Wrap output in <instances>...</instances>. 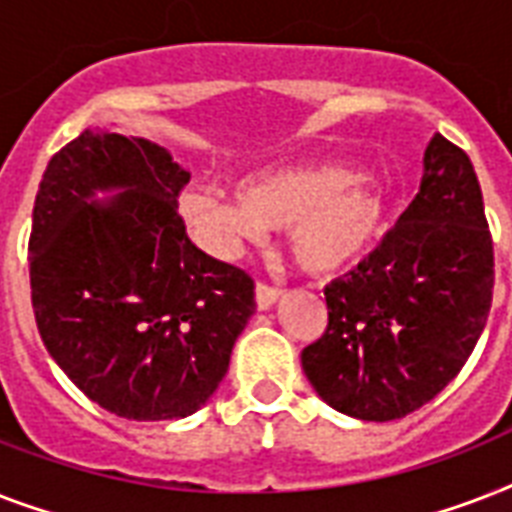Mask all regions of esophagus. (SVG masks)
I'll return each instance as SVG.
<instances>
[{
  "label": "esophagus",
  "mask_w": 512,
  "mask_h": 512,
  "mask_svg": "<svg viewBox=\"0 0 512 512\" xmlns=\"http://www.w3.org/2000/svg\"><path fill=\"white\" fill-rule=\"evenodd\" d=\"M279 295H281L279 287H271V284H265V281H257L255 297H257V308H260V311H268V308L279 300Z\"/></svg>",
  "instance_id": "esophagus-1"
}]
</instances>
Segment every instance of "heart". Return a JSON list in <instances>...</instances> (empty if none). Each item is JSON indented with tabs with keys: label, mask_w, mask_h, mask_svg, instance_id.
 <instances>
[{
	"label": "heart",
	"mask_w": 512,
	"mask_h": 512,
	"mask_svg": "<svg viewBox=\"0 0 512 512\" xmlns=\"http://www.w3.org/2000/svg\"><path fill=\"white\" fill-rule=\"evenodd\" d=\"M183 215L215 247L257 239L263 228H289V249L308 273L348 268L377 244L385 228L380 185L337 164L265 172L239 185V199L185 193Z\"/></svg>",
	"instance_id": "obj_1"
}]
</instances>
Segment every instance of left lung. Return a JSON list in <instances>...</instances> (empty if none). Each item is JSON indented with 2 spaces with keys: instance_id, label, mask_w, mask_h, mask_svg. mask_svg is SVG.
<instances>
[{
  "instance_id": "1",
  "label": "left lung",
  "mask_w": 512,
  "mask_h": 512,
  "mask_svg": "<svg viewBox=\"0 0 512 512\" xmlns=\"http://www.w3.org/2000/svg\"><path fill=\"white\" fill-rule=\"evenodd\" d=\"M492 292L494 241L476 170L436 135L409 209L356 271L324 289L329 321L303 350L305 377L342 414L406 417L460 374Z\"/></svg>"
}]
</instances>
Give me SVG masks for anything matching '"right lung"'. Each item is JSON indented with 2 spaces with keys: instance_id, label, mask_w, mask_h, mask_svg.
Returning a JSON list of instances; mask_svg holds the SVG:
<instances>
[{
  "instance_id": "1",
  "label": "right lung",
  "mask_w": 512,
  "mask_h": 512,
  "mask_svg": "<svg viewBox=\"0 0 512 512\" xmlns=\"http://www.w3.org/2000/svg\"><path fill=\"white\" fill-rule=\"evenodd\" d=\"M188 177L151 140L84 130L36 193V329L68 380L124 420H177L207 404L257 308L252 276L188 239L177 212ZM95 190L123 193L98 205Z\"/></svg>"
}]
</instances>
